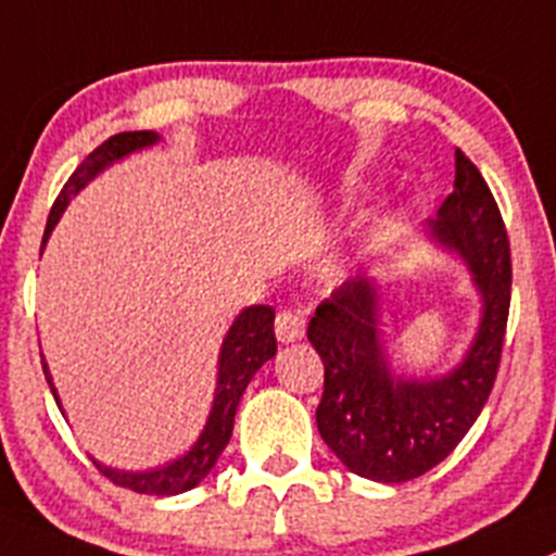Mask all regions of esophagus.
<instances>
[{"label": "esophagus", "mask_w": 556, "mask_h": 556, "mask_svg": "<svg viewBox=\"0 0 556 556\" xmlns=\"http://www.w3.org/2000/svg\"><path fill=\"white\" fill-rule=\"evenodd\" d=\"M274 331H277V339L282 344L299 342L306 331V317L299 309H282L274 320Z\"/></svg>", "instance_id": "obj_1"}]
</instances>
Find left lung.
I'll return each mask as SVG.
<instances>
[{"instance_id":"left-lung-1","label":"left lung","mask_w":556,"mask_h":556,"mask_svg":"<svg viewBox=\"0 0 556 556\" xmlns=\"http://www.w3.org/2000/svg\"><path fill=\"white\" fill-rule=\"evenodd\" d=\"M429 233L470 266L481 326L465 358L443 377L393 375L382 350L380 293L366 274L323 301L306 337L326 366L317 432L350 472L380 483L424 476L462 443L481 415L503 355L510 309V244L481 170L456 149L454 192Z\"/></svg>"}]
</instances>
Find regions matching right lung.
I'll list each match as a JSON object with an SVG mask.
<instances>
[{
    "label": "right lung",
    "mask_w": 556,
    "mask_h": 556,
    "mask_svg": "<svg viewBox=\"0 0 556 556\" xmlns=\"http://www.w3.org/2000/svg\"><path fill=\"white\" fill-rule=\"evenodd\" d=\"M160 141V135L152 129H138V132H118L111 135L105 143L94 149L84 163L75 168V174L70 176L67 185L62 187L59 198L53 201L51 214H48L46 223V236H42V247H46L48 236H51L53 225L59 223L62 212L67 208L70 198L78 195L102 168L113 165L116 160L127 157V154L138 152V149H147L152 143ZM277 353V337H274V309L266 304L247 306L239 317L230 326L228 337L223 339V350H219V371H217V391H214V404L212 413L206 418V427H203L201 438L195 440L190 451L185 456H179L170 465L157 467V470L149 472H124L113 470V467L100 465L94 462L97 470L113 481L116 486L132 489L138 494H160V497H170V494H181L187 489L198 486L203 478L212 472V467L217 465L219 454L228 445L230 434H233V418L236 407L241 402V393L247 391L250 380L255 377V371L266 364L271 355ZM42 371H46L48 388H51L53 399H56L59 409L62 402L56 396V388H53L51 371H48L46 358H42Z\"/></svg>",
    "instance_id": "1"
}]
</instances>
